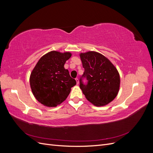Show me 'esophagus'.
Listing matches in <instances>:
<instances>
[{
	"label": "esophagus",
	"instance_id": "obj_1",
	"mask_svg": "<svg viewBox=\"0 0 153 153\" xmlns=\"http://www.w3.org/2000/svg\"><path fill=\"white\" fill-rule=\"evenodd\" d=\"M75 80H76V84H79V80H78V78H76Z\"/></svg>",
	"mask_w": 153,
	"mask_h": 153
}]
</instances>
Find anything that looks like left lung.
<instances>
[{"label":"left lung","mask_w":153,"mask_h":153,"mask_svg":"<svg viewBox=\"0 0 153 153\" xmlns=\"http://www.w3.org/2000/svg\"><path fill=\"white\" fill-rule=\"evenodd\" d=\"M84 72L80 88L88 101L96 106L108 104L117 96L120 76L117 69L102 54L88 52L80 55ZM88 82L84 84L82 80Z\"/></svg>","instance_id":"obj_1"}]
</instances>
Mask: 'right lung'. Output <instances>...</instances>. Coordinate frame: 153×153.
<instances>
[{"instance_id":"1","label":"right lung","mask_w":153,"mask_h":153,"mask_svg":"<svg viewBox=\"0 0 153 153\" xmlns=\"http://www.w3.org/2000/svg\"><path fill=\"white\" fill-rule=\"evenodd\" d=\"M71 56L69 52L52 51L41 57L32 70L30 85L39 103L54 107L65 100L76 82L64 66Z\"/></svg>"}]
</instances>
